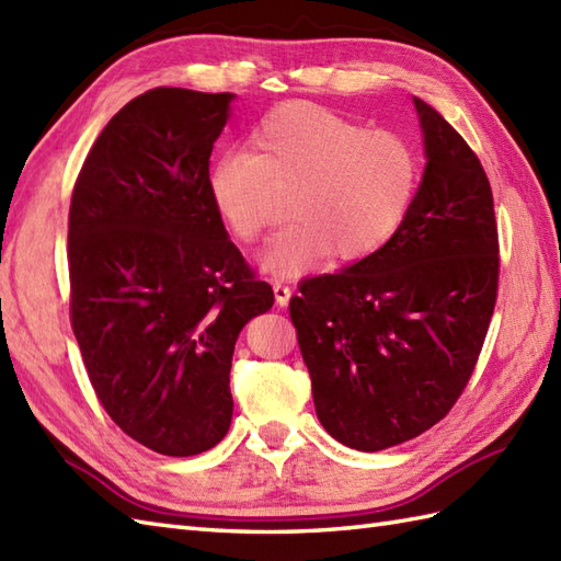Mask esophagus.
I'll return each mask as SVG.
<instances>
[{
  "instance_id": "esophagus-1",
  "label": "esophagus",
  "mask_w": 561,
  "mask_h": 561,
  "mask_svg": "<svg viewBox=\"0 0 561 561\" xmlns=\"http://www.w3.org/2000/svg\"><path fill=\"white\" fill-rule=\"evenodd\" d=\"M272 289H275V298H277V306H289V298H291V294H294V289L286 282H282V279H275L272 282Z\"/></svg>"
}]
</instances>
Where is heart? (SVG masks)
I'll return each instance as SVG.
<instances>
[{
  "mask_svg": "<svg viewBox=\"0 0 561 561\" xmlns=\"http://www.w3.org/2000/svg\"><path fill=\"white\" fill-rule=\"evenodd\" d=\"M249 146L217 152L205 188L245 243L263 237L289 193L294 221L260 257L275 275L304 272L330 251L348 263L382 249L419 193L421 154L407 136L312 102L279 104L253 126Z\"/></svg>",
  "mask_w": 561,
  "mask_h": 561,
  "instance_id": "1",
  "label": "heart"
}]
</instances>
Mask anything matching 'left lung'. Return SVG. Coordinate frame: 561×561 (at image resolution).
Returning <instances> with one entry per match:
<instances>
[{"label": "left lung", "mask_w": 561, "mask_h": 561, "mask_svg": "<svg viewBox=\"0 0 561 561\" xmlns=\"http://www.w3.org/2000/svg\"><path fill=\"white\" fill-rule=\"evenodd\" d=\"M425 172L382 249L310 277L289 316L322 427L358 451L419 437L461 397L497 301L500 239L478 154L413 98Z\"/></svg>", "instance_id": "left-lung-1"}]
</instances>
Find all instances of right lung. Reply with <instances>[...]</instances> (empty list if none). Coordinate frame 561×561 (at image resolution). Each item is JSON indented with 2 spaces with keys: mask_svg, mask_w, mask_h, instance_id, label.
<instances>
[{
  "mask_svg": "<svg viewBox=\"0 0 561 561\" xmlns=\"http://www.w3.org/2000/svg\"><path fill=\"white\" fill-rule=\"evenodd\" d=\"M231 100L186 88L134 98L71 193V328L90 385L128 437L167 457L227 435L233 344L275 304L205 188Z\"/></svg>",
  "mask_w": 561,
  "mask_h": 561,
  "instance_id": "1",
  "label": "right lung"
}]
</instances>
